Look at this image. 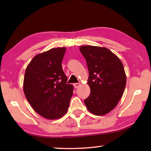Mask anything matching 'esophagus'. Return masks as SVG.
Returning <instances> with one entry per match:
<instances>
[{"instance_id":"obj_1","label":"esophagus","mask_w":151,"mask_h":151,"mask_svg":"<svg viewBox=\"0 0 151 151\" xmlns=\"http://www.w3.org/2000/svg\"><path fill=\"white\" fill-rule=\"evenodd\" d=\"M73 86H74L75 88H78L79 86H80V83H76L73 84Z\"/></svg>"}]
</instances>
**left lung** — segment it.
I'll use <instances>...</instances> for the list:
<instances>
[{
	"label": "left lung",
	"instance_id": "obj_1",
	"mask_svg": "<svg viewBox=\"0 0 151 151\" xmlns=\"http://www.w3.org/2000/svg\"><path fill=\"white\" fill-rule=\"evenodd\" d=\"M79 50L86 60L91 89L84 101L91 113L103 116L117 106L126 85V76L119 58L105 47L83 45Z\"/></svg>",
	"mask_w": 151,
	"mask_h": 151
}]
</instances>
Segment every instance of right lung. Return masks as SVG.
<instances>
[{
	"mask_svg": "<svg viewBox=\"0 0 151 151\" xmlns=\"http://www.w3.org/2000/svg\"><path fill=\"white\" fill-rule=\"evenodd\" d=\"M66 47L52 48L34 56L27 65L24 92L35 112L48 120L59 119L68 110L73 87L66 84L62 62Z\"/></svg>",
	"mask_w": 151,
	"mask_h": 151,
	"instance_id": "obj_1",
	"label": "right lung"
}]
</instances>
